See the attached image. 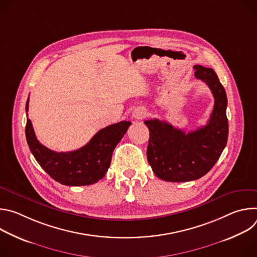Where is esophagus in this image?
<instances>
[{
  "label": "esophagus",
  "instance_id": "esophagus-1",
  "mask_svg": "<svg viewBox=\"0 0 257 257\" xmlns=\"http://www.w3.org/2000/svg\"><path fill=\"white\" fill-rule=\"evenodd\" d=\"M132 116L134 119L140 120V119H143L148 116V111H146L144 107H136L132 112Z\"/></svg>",
  "mask_w": 257,
  "mask_h": 257
}]
</instances>
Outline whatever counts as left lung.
Segmentation results:
<instances>
[{"instance_id":"obj_1","label":"left lung","mask_w":257,"mask_h":257,"mask_svg":"<svg viewBox=\"0 0 257 257\" xmlns=\"http://www.w3.org/2000/svg\"><path fill=\"white\" fill-rule=\"evenodd\" d=\"M194 75L211 90L214 105L205 126L186 133L158 119L145 121L150 130L149 164L154 173L169 182L197 180L207 174L221 157L228 141V104L224 86L211 68L195 65Z\"/></svg>"}]
</instances>
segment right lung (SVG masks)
<instances>
[{
  "mask_svg": "<svg viewBox=\"0 0 257 257\" xmlns=\"http://www.w3.org/2000/svg\"><path fill=\"white\" fill-rule=\"evenodd\" d=\"M25 109V135L31 154L55 181L66 186L91 185L102 179L111 165L116 145L131 125L129 121L109 125L99 130L83 148L69 153H56L36 138L28 119V99Z\"/></svg>",
  "mask_w": 257,
  "mask_h": 257,
  "instance_id": "obj_1",
  "label": "right lung"
}]
</instances>
